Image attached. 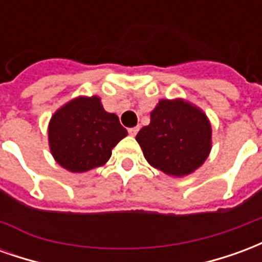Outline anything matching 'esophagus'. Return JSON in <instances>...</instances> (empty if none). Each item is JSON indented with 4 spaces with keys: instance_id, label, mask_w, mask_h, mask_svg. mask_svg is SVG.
<instances>
[{
    "instance_id": "34e87169",
    "label": "esophagus",
    "mask_w": 262,
    "mask_h": 262,
    "mask_svg": "<svg viewBox=\"0 0 262 262\" xmlns=\"http://www.w3.org/2000/svg\"><path fill=\"white\" fill-rule=\"evenodd\" d=\"M137 132H139V127H130V129H129V135H130V136H136L137 135Z\"/></svg>"
}]
</instances>
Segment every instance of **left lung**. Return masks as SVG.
<instances>
[{
	"instance_id": "obj_1",
	"label": "left lung",
	"mask_w": 262,
	"mask_h": 262,
	"mask_svg": "<svg viewBox=\"0 0 262 262\" xmlns=\"http://www.w3.org/2000/svg\"><path fill=\"white\" fill-rule=\"evenodd\" d=\"M144 159L176 178L189 176L212 150V125L202 109L182 98L160 99L150 123L136 136Z\"/></svg>"
}]
</instances>
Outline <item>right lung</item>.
<instances>
[{"label":"right lung","instance_id":"obj_1","mask_svg":"<svg viewBox=\"0 0 262 262\" xmlns=\"http://www.w3.org/2000/svg\"><path fill=\"white\" fill-rule=\"evenodd\" d=\"M48 133L53 159L70 172H86L103 165L112 148L127 136L119 118L106 112L97 95L64 103L52 115Z\"/></svg>","mask_w":262,"mask_h":262}]
</instances>
